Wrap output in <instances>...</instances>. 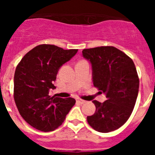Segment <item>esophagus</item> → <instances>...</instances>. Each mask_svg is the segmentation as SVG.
Segmentation results:
<instances>
[{"instance_id":"1","label":"esophagus","mask_w":155,"mask_h":155,"mask_svg":"<svg viewBox=\"0 0 155 155\" xmlns=\"http://www.w3.org/2000/svg\"><path fill=\"white\" fill-rule=\"evenodd\" d=\"M77 102H79V103H81V104H84V103H85V101H84V100L80 99V98H78V99H77Z\"/></svg>"}]
</instances>
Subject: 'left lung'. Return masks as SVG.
I'll return each mask as SVG.
<instances>
[{
  "instance_id": "obj_1",
  "label": "left lung",
  "mask_w": 155,
  "mask_h": 155,
  "mask_svg": "<svg viewBox=\"0 0 155 155\" xmlns=\"http://www.w3.org/2000/svg\"><path fill=\"white\" fill-rule=\"evenodd\" d=\"M82 55L90 62L94 87L107 100L93 101L96 110L87 123L101 133L116 130L130 116L139 91V78L134 61L113 46L84 49Z\"/></svg>"
}]
</instances>
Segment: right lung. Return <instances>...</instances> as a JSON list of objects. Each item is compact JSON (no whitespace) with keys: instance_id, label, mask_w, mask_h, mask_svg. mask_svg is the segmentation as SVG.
Wrapping results in <instances>:
<instances>
[{"instance_id":"right-lung-1","label":"right lung","mask_w":155,"mask_h":155,"mask_svg":"<svg viewBox=\"0 0 155 155\" xmlns=\"http://www.w3.org/2000/svg\"><path fill=\"white\" fill-rule=\"evenodd\" d=\"M78 50H64L54 45L35 46L24 56L14 77V98L19 113L32 127L49 132L63 124L75 104L73 98L50 97L60 68Z\"/></svg>"}]
</instances>
